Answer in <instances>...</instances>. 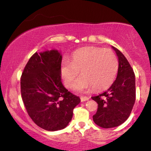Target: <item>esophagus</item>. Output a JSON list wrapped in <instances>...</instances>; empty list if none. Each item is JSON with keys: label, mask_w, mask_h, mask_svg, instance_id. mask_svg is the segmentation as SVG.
Listing matches in <instances>:
<instances>
[{"label": "esophagus", "mask_w": 151, "mask_h": 151, "mask_svg": "<svg viewBox=\"0 0 151 151\" xmlns=\"http://www.w3.org/2000/svg\"><path fill=\"white\" fill-rule=\"evenodd\" d=\"M80 99H81V101H87V100H89V97H87V96H81L80 97Z\"/></svg>", "instance_id": "34e87169"}]
</instances>
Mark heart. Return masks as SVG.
<instances>
[{
	"label": "heart",
	"mask_w": 151,
	"mask_h": 151,
	"mask_svg": "<svg viewBox=\"0 0 151 151\" xmlns=\"http://www.w3.org/2000/svg\"><path fill=\"white\" fill-rule=\"evenodd\" d=\"M119 69L115 53L109 49L86 47L72 55L71 62H63L61 74L64 84L68 89L74 86L79 72V78L74 85L77 91L104 90L113 84Z\"/></svg>",
	"instance_id": "heart-1"
}]
</instances>
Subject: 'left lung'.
<instances>
[{
  "label": "left lung",
  "mask_w": 151,
  "mask_h": 151,
  "mask_svg": "<svg viewBox=\"0 0 151 151\" xmlns=\"http://www.w3.org/2000/svg\"><path fill=\"white\" fill-rule=\"evenodd\" d=\"M112 48L119 59L116 79L105 92L91 97L98 104L93 120L104 129L116 127L125 122L136 100V79L132 67L119 50Z\"/></svg>",
  "instance_id": "left-lung-1"
}]
</instances>
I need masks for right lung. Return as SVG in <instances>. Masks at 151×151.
Listing matches in <instances>:
<instances>
[{
  "instance_id": "1",
  "label": "right lung",
  "mask_w": 151,
  "mask_h": 151,
  "mask_svg": "<svg viewBox=\"0 0 151 151\" xmlns=\"http://www.w3.org/2000/svg\"><path fill=\"white\" fill-rule=\"evenodd\" d=\"M62 58L55 50L35 52L20 79L22 99L29 116L36 125L50 131L65 129L80 102L79 96L62 84Z\"/></svg>"
}]
</instances>
